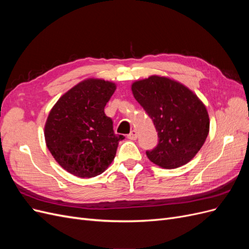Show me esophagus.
Masks as SVG:
<instances>
[{
  "instance_id": "34e87169",
  "label": "esophagus",
  "mask_w": 249,
  "mask_h": 249,
  "mask_svg": "<svg viewBox=\"0 0 249 249\" xmlns=\"http://www.w3.org/2000/svg\"><path fill=\"white\" fill-rule=\"evenodd\" d=\"M138 137V133L136 130H132L131 133L127 135V138L131 139V140H136Z\"/></svg>"
}]
</instances>
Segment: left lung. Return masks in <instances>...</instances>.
I'll use <instances>...</instances> for the list:
<instances>
[{
  "mask_svg": "<svg viewBox=\"0 0 249 249\" xmlns=\"http://www.w3.org/2000/svg\"><path fill=\"white\" fill-rule=\"evenodd\" d=\"M132 91L158 132L157 146L146 150L148 159L166 169L192 160L210 127L207 109L198 97L179 83L158 76L135 82Z\"/></svg>",
  "mask_w": 249,
  "mask_h": 249,
  "instance_id": "8db88e82",
  "label": "left lung"
}]
</instances>
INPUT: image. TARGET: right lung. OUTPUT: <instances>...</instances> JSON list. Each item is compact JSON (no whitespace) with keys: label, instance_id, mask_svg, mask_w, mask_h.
Masks as SVG:
<instances>
[{"label":"right lung","instance_id":"add662e5","mask_svg":"<svg viewBox=\"0 0 249 249\" xmlns=\"http://www.w3.org/2000/svg\"><path fill=\"white\" fill-rule=\"evenodd\" d=\"M116 89L104 80L89 79L71 88L51 110L44 137L55 160L71 175L93 178L114 160L118 142L105 106Z\"/></svg>","mask_w":249,"mask_h":249}]
</instances>
